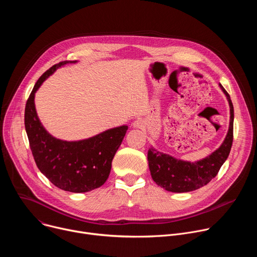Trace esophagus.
Wrapping results in <instances>:
<instances>
[{"mask_svg":"<svg viewBox=\"0 0 257 257\" xmlns=\"http://www.w3.org/2000/svg\"><path fill=\"white\" fill-rule=\"evenodd\" d=\"M132 125H133L134 128H139V129L144 128V122H143V120H140V119L135 120V121L132 123Z\"/></svg>","mask_w":257,"mask_h":257,"instance_id":"34e87169","label":"esophagus"}]
</instances>
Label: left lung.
Returning a JSON list of instances; mask_svg holds the SVG:
<instances>
[{
  "label": "left lung",
  "mask_w": 257,
  "mask_h": 257,
  "mask_svg": "<svg viewBox=\"0 0 257 257\" xmlns=\"http://www.w3.org/2000/svg\"><path fill=\"white\" fill-rule=\"evenodd\" d=\"M230 104V126L228 134L219 148L207 158L195 162H184L151 148L148 154L152 178L157 184L171 192L196 190L213 179L229 157L233 143L234 107L229 93L219 84Z\"/></svg>",
  "instance_id": "1"
}]
</instances>
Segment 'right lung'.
Masks as SVG:
<instances>
[{
    "instance_id": "1",
    "label": "right lung",
    "mask_w": 257,
    "mask_h": 257,
    "mask_svg": "<svg viewBox=\"0 0 257 257\" xmlns=\"http://www.w3.org/2000/svg\"><path fill=\"white\" fill-rule=\"evenodd\" d=\"M75 62H60L36 81L26 101L24 124L30 150L40 171L58 188L81 193L98 188L106 181L128 126L109 129L80 141H63L47 132L36 114L34 94L57 68Z\"/></svg>"
}]
</instances>
